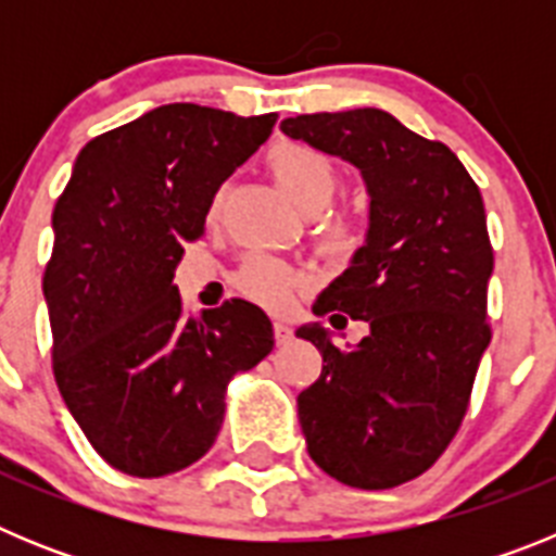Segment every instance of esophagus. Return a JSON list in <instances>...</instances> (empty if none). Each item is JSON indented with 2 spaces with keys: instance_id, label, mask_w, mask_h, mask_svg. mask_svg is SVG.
Here are the masks:
<instances>
[{
  "instance_id": "1",
  "label": "esophagus",
  "mask_w": 556,
  "mask_h": 556,
  "mask_svg": "<svg viewBox=\"0 0 556 556\" xmlns=\"http://www.w3.org/2000/svg\"><path fill=\"white\" fill-rule=\"evenodd\" d=\"M273 333H275V342H278V345H289V342H292V337H294L292 326H289V323H283V320L273 323Z\"/></svg>"
}]
</instances>
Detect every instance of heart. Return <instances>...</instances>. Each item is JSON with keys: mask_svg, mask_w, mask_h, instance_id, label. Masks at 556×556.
<instances>
[{"mask_svg": "<svg viewBox=\"0 0 556 556\" xmlns=\"http://www.w3.org/2000/svg\"><path fill=\"white\" fill-rule=\"evenodd\" d=\"M269 172L275 180L283 186L289 198L301 205L303 211L314 214V211L326 208L337 194V166L328 159L326 152L317 147L298 144V141H283L275 144L267 155ZM223 205V191L214 198L211 214H217ZM362 244V230L351 217L333 214L323 223L320 228V248L323 253L333 255V258H351ZM301 273L289 267L287 262L275 258V255H248L239 269L233 273V287L250 298V301L262 303L267 308H283L294 289L301 287Z\"/></svg>", "mask_w": 556, "mask_h": 556, "instance_id": "heart-1", "label": "heart"}]
</instances>
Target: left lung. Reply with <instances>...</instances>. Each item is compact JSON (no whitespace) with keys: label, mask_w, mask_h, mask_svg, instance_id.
<instances>
[{"label":"left lung","mask_w":556,"mask_h":556,"mask_svg":"<svg viewBox=\"0 0 556 556\" xmlns=\"http://www.w3.org/2000/svg\"><path fill=\"white\" fill-rule=\"evenodd\" d=\"M281 130L351 161L370 191L365 244L314 303L317 317L348 313L370 331L348 351L320 323L298 331L323 353L298 395L308 456L348 488H397L448 448L493 337L481 191L443 141L378 108L303 113Z\"/></svg>","instance_id":"8db88e82"}]
</instances>
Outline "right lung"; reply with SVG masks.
<instances>
[{
  "instance_id": "right-lung-1",
  "label": "right lung",
  "mask_w": 556,
  "mask_h": 556,
  "mask_svg": "<svg viewBox=\"0 0 556 556\" xmlns=\"http://www.w3.org/2000/svg\"><path fill=\"white\" fill-rule=\"evenodd\" d=\"M275 119L152 108L88 141L58 198L43 269L52 372L88 443L122 473L159 479L205 456L228 381L273 351L262 308L230 298L191 317L172 278Z\"/></svg>"
}]
</instances>
